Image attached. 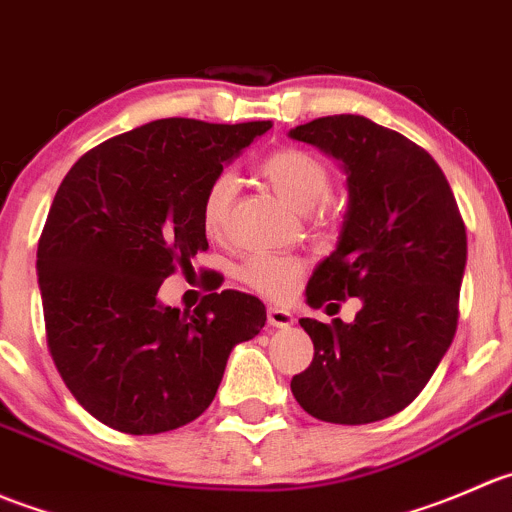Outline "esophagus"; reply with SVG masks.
<instances>
[{
	"label": "esophagus",
	"mask_w": 512,
	"mask_h": 512,
	"mask_svg": "<svg viewBox=\"0 0 512 512\" xmlns=\"http://www.w3.org/2000/svg\"><path fill=\"white\" fill-rule=\"evenodd\" d=\"M266 316H268V323H271V326H276V328H291L293 321H296L291 311H286V308H278V306L268 308Z\"/></svg>",
	"instance_id": "obj_1"
}]
</instances>
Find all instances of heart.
Here are the masks:
<instances>
[{
	"mask_svg": "<svg viewBox=\"0 0 512 512\" xmlns=\"http://www.w3.org/2000/svg\"><path fill=\"white\" fill-rule=\"evenodd\" d=\"M261 179L298 211L326 209L328 189H331V171L326 161L298 146H283L263 156L258 164ZM231 199H234V179L219 174L209 181L199 204L201 229L209 236H221L229 224ZM306 263L296 256L278 254H251L236 268L239 281L268 298H288L298 288Z\"/></svg>",
	"mask_w": 512,
	"mask_h": 512,
	"instance_id": "heart-1",
	"label": "heart"
}]
</instances>
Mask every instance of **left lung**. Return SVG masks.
<instances>
[{"label": "left lung", "instance_id": "obj_1", "mask_svg": "<svg viewBox=\"0 0 512 512\" xmlns=\"http://www.w3.org/2000/svg\"><path fill=\"white\" fill-rule=\"evenodd\" d=\"M288 136L341 161L348 184L341 236L308 281V306L363 301L353 323L301 318L313 361L291 391L318 421H383L413 403L453 343L463 216L433 156L366 116H321Z\"/></svg>", "mask_w": 512, "mask_h": 512}]
</instances>
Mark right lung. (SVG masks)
Here are the masks:
<instances>
[{"label": "right lung", "instance_id": "1", "mask_svg": "<svg viewBox=\"0 0 512 512\" xmlns=\"http://www.w3.org/2000/svg\"><path fill=\"white\" fill-rule=\"evenodd\" d=\"M268 129L159 119L94 146L64 176L37 249L47 343L104 426L154 435L199 418L231 348L266 323V306L231 288L194 313L156 293L209 249L199 221L209 181Z\"/></svg>", "mask_w": 512, "mask_h": 512}]
</instances>
